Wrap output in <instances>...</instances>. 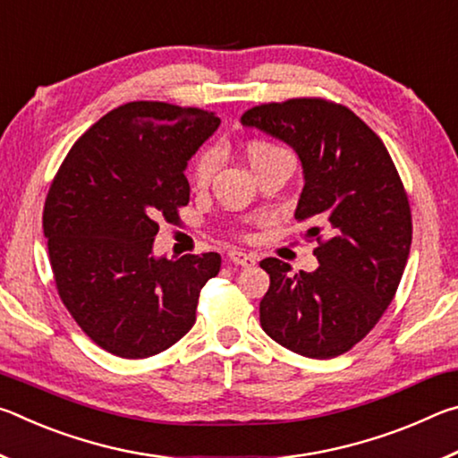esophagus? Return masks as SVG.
Instances as JSON below:
<instances>
[{
	"label": "esophagus",
	"instance_id": "esophagus-1",
	"mask_svg": "<svg viewBox=\"0 0 458 458\" xmlns=\"http://www.w3.org/2000/svg\"><path fill=\"white\" fill-rule=\"evenodd\" d=\"M228 259H230L232 265H238V267H252V265H257V254L236 250V248H232V250L228 252Z\"/></svg>",
	"mask_w": 458,
	"mask_h": 458
}]
</instances>
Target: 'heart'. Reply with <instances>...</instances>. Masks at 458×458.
Returning <instances> with one entry per match:
<instances>
[{"instance_id": "b5f03b06", "label": "heart", "mask_w": 458, "mask_h": 458, "mask_svg": "<svg viewBox=\"0 0 458 458\" xmlns=\"http://www.w3.org/2000/svg\"><path fill=\"white\" fill-rule=\"evenodd\" d=\"M244 153H246L248 164H250V167L254 169V174H257L262 165L268 164L270 159L276 157V155H283V153H289V151L283 149L281 145H275L270 141H262V139H252V141H248ZM214 165H216V159H214V155L210 151L199 153L191 164V183L199 190L206 188V185L210 183V180H212Z\"/></svg>"}]
</instances>
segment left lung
Returning a JSON list of instances; mask_svg holds the SVG:
<instances>
[{
  "mask_svg": "<svg viewBox=\"0 0 458 458\" xmlns=\"http://www.w3.org/2000/svg\"><path fill=\"white\" fill-rule=\"evenodd\" d=\"M240 121L297 151L305 188L294 218L315 222L305 238L319 260L313 273L294 275L283 260H260L270 276L262 329L305 358H337L376 327L398 291L412 244L404 183L382 139L333 100L265 103Z\"/></svg>",
  "mask_w": 458,
  "mask_h": 458,
  "instance_id": "left-lung-1",
  "label": "left lung"
}]
</instances>
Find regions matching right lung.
Listing matches in <instances>:
<instances>
[{
  "label": "right lung",
  "instance_id": "1",
  "mask_svg": "<svg viewBox=\"0 0 458 458\" xmlns=\"http://www.w3.org/2000/svg\"><path fill=\"white\" fill-rule=\"evenodd\" d=\"M220 125L216 113L133 100L98 119L62 161L42 226L62 303L105 352L143 360L196 323L199 291L218 252L153 259L159 222H180L183 169Z\"/></svg>",
  "mask_w": 458,
  "mask_h": 458
}]
</instances>
